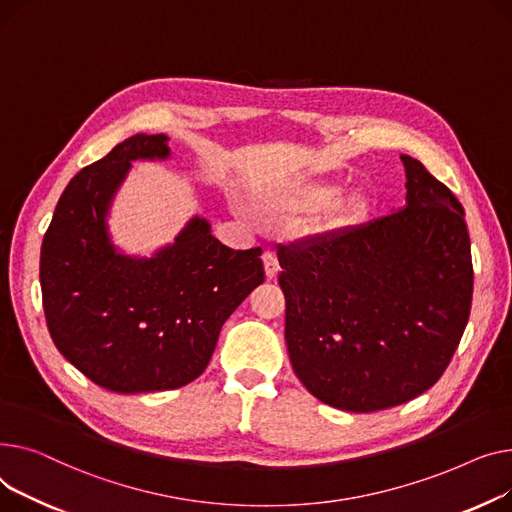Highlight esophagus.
<instances>
[{"label": "esophagus", "mask_w": 512, "mask_h": 512, "mask_svg": "<svg viewBox=\"0 0 512 512\" xmlns=\"http://www.w3.org/2000/svg\"><path fill=\"white\" fill-rule=\"evenodd\" d=\"M262 262H264V273H266V279H275L279 275V260L277 256L266 250L264 256H262Z\"/></svg>", "instance_id": "1"}]
</instances>
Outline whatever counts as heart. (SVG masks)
Segmentation results:
<instances>
[{
  "instance_id": "obj_1",
  "label": "heart",
  "mask_w": 512,
  "mask_h": 512,
  "mask_svg": "<svg viewBox=\"0 0 512 512\" xmlns=\"http://www.w3.org/2000/svg\"><path fill=\"white\" fill-rule=\"evenodd\" d=\"M339 196V188L328 182H295L262 198V206L268 215H316L332 206ZM366 213V198L351 194L330 208V223L349 225Z\"/></svg>"
}]
</instances>
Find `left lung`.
Returning a JSON list of instances; mask_svg holds the SVG:
<instances>
[{"instance_id": "1", "label": "left lung", "mask_w": 512, "mask_h": 512, "mask_svg": "<svg viewBox=\"0 0 512 512\" xmlns=\"http://www.w3.org/2000/svg\"><path fill=\"white\" fill-rule=\"evenodd\" d=\"M401 161L403 210L277 250L293 372L343 411H380L426 393L471 312L465 210L422 163Z\"/></svg>"}]
</instances>
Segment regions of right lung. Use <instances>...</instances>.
Returning a JSON list of instances; mask_svg holds the SVG:
<instances>
[{"label":"right lung","instance_id":"obj_1","mask_svg":"<svg viewBox=\"0 0 512 512\" xmlns=\"http://www.w3.org/2000/svg\"><path fill=\"white\" fill-rule=\"evenodd\" d=\"M165 134H136L78 171L41 246L49 335L68 362L113 393H155L196 380L221 326L264 281L262 250H231L192 219L150 260L117 254L107 206L134 159H165Z\"/></svg>","mask_w":512,"mask_h":512}]
</instances>
